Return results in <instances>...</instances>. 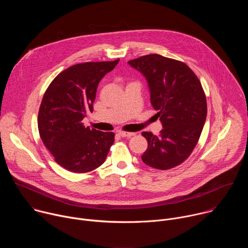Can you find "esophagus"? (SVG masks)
<instances>
[{"instance_id":"34e87169","label":"esophagus","mask_w":248,"mask_h":248,"mask_svg":"<svg viewBox=\"0 0 248 248\" xmlns=\"http://www.w3.org/2000/svg\"><path fill=\"white\" fill-rule=\"evenodd\" d=\"M120 135H121L122 137H127V138H129V137L135 135V133H134V132H128V131H121V132H120Z\"/></svg>"}]
</instances>
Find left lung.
<instances>
[{"mask_svg": "<svg viewBox=\"0 0 248 248\" xmlns=\"http://www.w3.org/2000/svg\"><path fill=\"white\" fill-rule=\"evenodd\" d=\"M128 64L146 78L150 101L163 125L160 135L144 131L148 148L142 161L158 170L179 166L196 146L207 117L202 85L185 62L152 54Z\"/></svg>", "mask_w": 248, "mask_h": 248, "instance_id": "8db88e82", "label": "left lung"}]
</instances>
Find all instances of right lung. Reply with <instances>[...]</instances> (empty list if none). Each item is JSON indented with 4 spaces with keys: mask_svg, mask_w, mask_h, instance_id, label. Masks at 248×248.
<instances>
[{
    "mask_svg": "<svg viewBox=\"0 0 248 248\" xmlns=\"http://www.w3.org/2000/svg\"><path fill=\"white\" fill-rule=\"evenodd\" d=\"M119 61L69 66L55 78L43 96L38 114L40 137L55 161L70 171L97 169L114 143V132L90 128L82 120L93 112L99 82Z\"/></svg>",
    "mask_w": 248,
    "mask_h": 248,
    "instance_id": "1",
    "label": "right lung"
}]
</instances>
